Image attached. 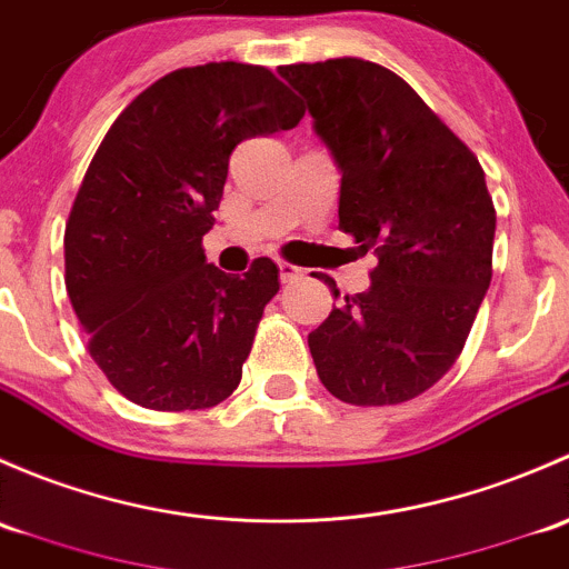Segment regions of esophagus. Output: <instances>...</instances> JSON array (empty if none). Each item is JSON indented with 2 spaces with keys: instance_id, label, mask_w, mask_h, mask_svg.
Here are the masks:
<instances>
[{
  "instance_id": "1",
  "label": "esophagus",
  "mask_w": 569,
  "mask_h": 569,
  "mask_svg": "<svg viewBox=\"0 0 569 569\" xmlns=\"http://www.w3.org/2000/svg\"><path fill=\"white\" fill-rule=\"evenodd\" d=\"M303 277V268H298V266H292V262H279V279H282V282L287 284V282H296V279H301Z\"/></svg>"
}]
</instances>
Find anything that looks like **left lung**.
Segmentation results:
<instances>
[{
    "mask_svg": "<svg viewBox=\"0 0 569 569\" xmlns=\"http://www.w3.org/2000/svg\"><path fill=\"white\" fill-rule=\"evenodd\" d=\"M331 150L339 230L375 251L370 290L309 333L315 370L350 406H400L458 361L493 277L496 208L477 156L408 81L339 57L282 66ZM333 298H339L331 277Z\"/></svg>",
    "mask_w": 569,
    "mask_h": 569,
    "instance_id": "8db88e82",
    "label": "left lung"
}]
</instances>
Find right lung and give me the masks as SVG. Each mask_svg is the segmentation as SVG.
I'll list each match as a JSON object with an SVG mask.
<instances>
[{
  "label": "right lung",
  "instance_id": "right-lung-1",
  "mask_svg": "<svg viewBox=\"0 0 569 569\" xmlns=\"http://www.w3.org/2000/svg\"><path fill=\"white\" fill-rule=\"evenodd\" d=\"M296 96L262 66L180 68L111 122L66 224V287L92 361L153 411L213 408L241 383L279 268L243 277L204 260L202 236L243 139L296 128Z\"/></svg>",
  "mask_w": 569,
  "mask_h": 569
}]
</instances>
